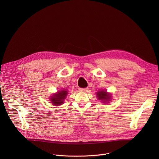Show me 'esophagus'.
I'll use <instances>...</instances> for the list:
<instances>
[{"instance_id":"1","label":"esophagus","mask_w":159,"mask_h":159,"mask_svg":"<svg viewBox=\"0 0 159 159\" xmlns=\"http://www.w3.org/2000/svg\"><path fill=\"white\" fill-rule=\"evenodd\" d=\"M79 90L80 91H83V92H85V91H88V88H79Z\"/></svg>"}]
</instances>
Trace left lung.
Wrapping results in <instances>:
<instances>
[{"mask_svg":"<svg viewBox=\"0 0 159 159\" xmlns=\"http://www.w3.org/2000/svg\"><path fill=\"white\" fill-rule=\"evenodd\" d=\"M97 97L98 98L99 100H101V101H110V95L107 94V91H101L99 92H97Z\"/></svg>","mask_w":159,"mask_h":159,"instance_id":"left-lung-1","label":"left lung"}]
</instances>
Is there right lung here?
Segmentation results:
<instances>
[{"label":"right lung","instance_id":"right-lung-1","mask_svg":"<svg viewBox=\"0 0 159 159\" xmlns=\"http://www.w3.org/2000/svg\"><path fill=\"white\" fill-rule=\"evenodd\" d=\"M68 94L67 91L65 90H62L58 91L57 94H54L53 97L51 98L52 102L53 105L58 106L63 103V101L65 99L66 96Z\"/></svg>","mask_w":159,"mask_h":159}]
</instances>
